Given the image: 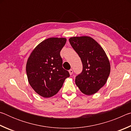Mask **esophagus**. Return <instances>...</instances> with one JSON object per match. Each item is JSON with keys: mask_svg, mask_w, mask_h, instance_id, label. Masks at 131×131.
I'll return each mask as SVG.
<instances>
[{"mask_svg": "<svg viewBox=\"0 0 131 131\" xmlns=\"http://www.w3.org/2000/svg\"><path fill=\"white\" fill-rule=\"evenodd\" d=\"M69 72L70 75H72V74H73V70L72 69H70L69 70Z\"/></svg>", "mask_w": 131, "mask_h": 131, "instance_id": "1", "label": "esophagus"}]
</instances>
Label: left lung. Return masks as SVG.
<instances>
[{
  "label": "left lung",
  "mask_w": 131,
  "mask_h": 131,
  "mask_svg": "<svg viewBox=\"0 0 131 131\" xmlns=\"http://www.w3.org/2000/svg\"><path fill=\"white\" fill-rule=\"evenodd\" d=\"M69 40L83 63V71L75 79L76 85L85 95L94 94L106 84L110 74L107 55L100 44L90 36L72 37Z\"/></svg>",
  "instance_id": "1"
}]
</instances>
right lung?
<instances>
[{
	"label": "right lung",
	"mask_w": 131,
	"mask_h": 131,
	"mask_svg": "<svg viewBox=\"0 0 131 131\" xmlns=\"http://www.w3.org/2000/svg\"><path fill=\"white\" fill-rule=\"evenodd\" d=\"M65 37H51L39 43L28 58L26 74L30 85L44 97L54 96L59 91L65 79L70 76L62 68L60 51L65 46Z\"/></svg>",
	"instance_id": "obj_1"
}]
</instances>
